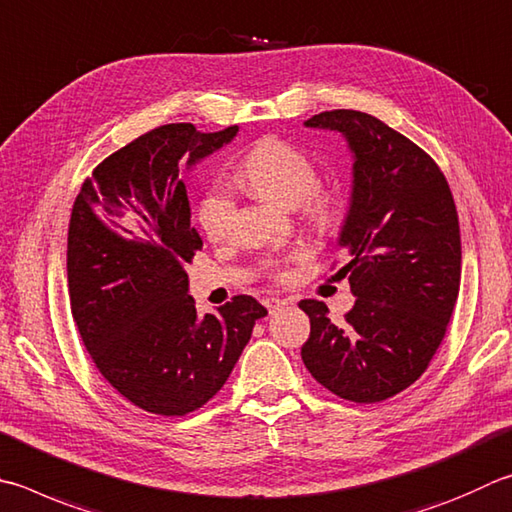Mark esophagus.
I'll return each mask as SVG.
<instances>
[{"mask_svg": "<svg viewBox=\"0 0 512 512\" xmlns=\"http://www.w3.org/2000/svg\"><path fill=\"white\" fill-rule=\"evenodd\" d=\"M264 306L268 309V313H277V311H282V309H284L286 302H284V300H280V297H266V300H264Z\"/></svg>", "mask_w": 512, "mask_h": 512, "instance_id": "obj_1", "label": "esophagus"}]
</instances>
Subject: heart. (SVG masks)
Returning a JSON list of instances; mask_svg holds the SVG:
<instances>
[{
	"mask_svg": "<svg viewBox=\"0 0 512 512\" xmlns=\"http://www.w3.org/2000/svg\"><path fill=\"white\" fill-rule=\"evenodd\" d=\"M239 185L280 208H300L313 226L327 228L338 219V197L322 188L313 161L280 138H264L239 167ZM197 221L210 241H226L235 232L237 201L226 185H212L197 208ZM286 277V273H277Z\"/></svg>",
	"mask_w": 512,
	"mask_h": 512,
	"instance_id": "1",
	"label": "heart"
}]
</instances>
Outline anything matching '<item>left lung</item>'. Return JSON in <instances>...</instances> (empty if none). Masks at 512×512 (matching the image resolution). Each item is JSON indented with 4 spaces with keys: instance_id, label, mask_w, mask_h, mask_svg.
Instances as JSON below:
<instances>
[{
    "instance_id": "8db88e82",
    "label": "left lung",
    "mask_w": 512,
    "mask_h": 512,
    "mask_svg": "<svg viewBox=\"0 0 512 512\" xmlns=\"http://www.w3.org/2000/svg\"><path fill=\"white\" fill-rule=\"evenodd\" d=\"M304 125L340 132L353 154L338 239L351 262L338 275L356 304L336 324L324 302H300L311 320L302 360L336 396L378 403L421 378L448 329L461 282L457 206L432 156L383 120L333 109Z\"/></svg>"
}]
</instances>
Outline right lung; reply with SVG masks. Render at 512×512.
Returning <instances> with one entry per match:
<instances>
[{
    "label": "right lung",
    "mask_w": 512,
    "mask_h": 512,
    "mask_svg": "<svg viewBox=\"0 0 512 512\" xmlns=\"http://www.w3.org/2000/svg\"><path fill=\"white\" fill-rule=\"evenodd\" d=\"M237 132V125L212 134L190 123L156 127L107 156L73 203V320L107 383L145 412L185 416L206 405L268 313L255 297L235 295L201 318L188 295L185 268L203 241L190 221L181 165L190 170Z\"/></svg>",
    "instance_id": "obj_1"
}]
</instances>
